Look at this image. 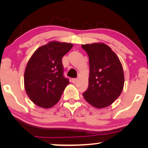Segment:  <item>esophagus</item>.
<instances>
[{"mask_svg": "<svg viewBox=\"0 0 148 148\" xmlns=\"http://www.w3.org/2000/svg\"><path fill=\"white\" fill-rule=\"evenodd\" d=\"M71 82H72L73 84H75V83H76L77 82V79H75V78L72 79H71Z\"/></svg>", "mask_w": 148, "mask_h": 148, "instance_id": "1", "label": "esophagus"}]
</instances>
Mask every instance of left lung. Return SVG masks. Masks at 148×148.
<instances>
[{"instance_id": "8db88e82", "label": "left lung", "mask_w": 148, "mask_h": 148, "mask_svg": "<svg viewBox=\"0 0 148 148\" xmlns=\"http://www.w3.org/2000/svg\"><path fill=\"white\" fill-rule=\"evenodd\" d=\"M90 63L89 86L84 97L96 108L112 104L123 90L125 76L122 64L114 52L104 43L82 44Z\"/></svg>"}]
</instances>
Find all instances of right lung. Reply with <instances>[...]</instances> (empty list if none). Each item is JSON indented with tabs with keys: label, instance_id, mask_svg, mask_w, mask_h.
Returning a JSON list of instances; mask_svg holds the SVG:
<instances>
[{
	"label": "right lung",
	"instance_id": "1",
	"mask_svg": "<svg viewBox=\"0 0 148 148\" xmlns=\"http://www.w3.org/2000/svg\"><path fill=\"white\" fill-rule=\"evenodd\" d=\"M73 44L50 41L34 52L26 65L24 86L30 100L38 106L50 108L57 104L69 84L63 76L62 58Z\"/></svg>",
	"mask_w": 148,
	"mask_h": 148
}]
</instances>
